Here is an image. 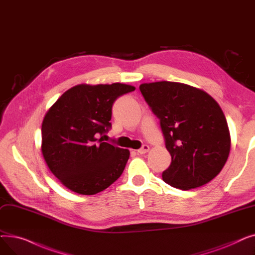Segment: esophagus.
<instances>
[{
  "instance_id": "obj_1",
  "label": "esophagus",
  "mask_w": 255,
  "mask_h": 255,
  "mask_svg": "<svg viewBox=\"0 0 255 255\" xmlns=\"http://www.w3.org/2000/svg\"><path fill=\"white\" fill-rule=\"evenodd\" d=\"M149 150H150V146L148 144H143L139 150H137V153L138 154H145L146 152H149Z\"/></svg>"
}]
</instances>
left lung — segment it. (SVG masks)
I'll return each mask as SVG.
<instances>
[{
    "instance_id": "left-lung-1",
    "label": "left lung",
    "mask_w": 255,
    "mask_h": 255,
    "mask_svg": "<svg viewBox=\"0 0 255 255\" xmlns=\"http://www.w3.org/2000/svg\"><path fill=\"white\" fill-rule=\"evenodd\" d=\"M139 90L160 120L171 156L163 181L189 190L215 178L231 151L230 129L216 100L200 89L165 80L141 84Z\"/></svg>"
}]
</instances>
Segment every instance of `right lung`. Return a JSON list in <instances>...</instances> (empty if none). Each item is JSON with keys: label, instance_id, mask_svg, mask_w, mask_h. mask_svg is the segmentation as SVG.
Masks as SVG:
<instances>
[{"label": "right lung", "instance_id": "add662e5", "mask_svg": "<svg viewBox=\"0 0 255 255\" xmlns=\"http://www.w3.org/2000/svg\"><path fill=\"white\" fill-rule=\"evenodd\" d=\"M130 85L82 84L67 90L42 122L41 152L60 182L73 192L93 195L117 181L130 152L97 138L111 128L115 100Z\"/></svg>", "mask_w": 255, "mask_h": 255}]
</instances>
